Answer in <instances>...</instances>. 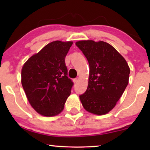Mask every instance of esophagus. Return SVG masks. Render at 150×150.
<instances>
[{"mask_svg":"<svg viewBox=\"0 0 150 150\" xmlns=\"http://www.w3.org/2000/svg\"><path fill=\"white\" fill-rule=\"evenodd\" d=\"M78 81H79V79H73V82L74 83H76L77 82H78Z\"/></svg>","mask_w":150,"mask_h":150,"instance_id":"1","label":"esophagus"}]
</instances>
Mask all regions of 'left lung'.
<instances>
[{
    "label": "left lung",
    "mask_w": 150,
    "mask_h": 150,
    "mask_svg": "<svg viewBox=\"0 0 150 150\" xmlns=\"http://www.w3.org/2000/svg\"><path fill=\"white\" fill-rule=\"evenodd\" d=\"M76 45L89 65L87 89L79 96L82 104L91 113H108L128 85L130 67L124 57L108 43L83 40L76 42Z\"/></svg>",
    "instance_id": "obj_1"
}]
</instances>
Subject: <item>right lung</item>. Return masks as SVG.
<instances>
[{"mask_svg": "<svg viewBox=\"0 0 150 150\" xmlns=\"http://www.w3.org/2000/svg\"><path fill=\"white\" fill-rule=\"evenodd\" d=\"M72 42L55 41L33 55L22 69V85L32 107L52 117L63 110L73 82L67 77L65 58Z\"/></svg>", "mask_w": 150, "mask_h": 150, "instance_id": "1", "label": "right lung"}]
</instances>
